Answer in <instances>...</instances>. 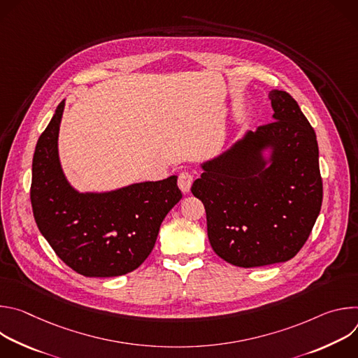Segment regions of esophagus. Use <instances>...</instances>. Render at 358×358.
<instances>
[{
	"label": "esophagus",
	"mask_w": 358,
	"mask_h": 358,
	"mask_svg": "<svg viewBox=\"0 0 358 358\" xmlns=\"http://www.w3.org/2000/svg\"><path fill=\"white\" fill-rule=\"evenodd\" d=\"M192 181H194V177H192L189 173H181V174L178 176V187H180V189H181L184 194L189 192L191 185H192Z\"/></svg>",
	"instance_id": "34e87169"
}]
</instances>
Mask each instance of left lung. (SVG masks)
<instances>
[{"instance_id": "8db88e82", "label": "left lung", "mask_w": 358, "mask_h": 358, "mask_svg": "<svg viewBox=\"0 0 358 358\" xmlns=\"http://www.w3.org/2000/svg\"><path fill=\"white\" fill-rule=\"evenodd\" d=\"M269 99L273 122L201 164L203 173L191 187L206 207L214 252L241 268L292 259L323 201L313 127L287 92L273 89Z\"/></svg>"}]
</instances>
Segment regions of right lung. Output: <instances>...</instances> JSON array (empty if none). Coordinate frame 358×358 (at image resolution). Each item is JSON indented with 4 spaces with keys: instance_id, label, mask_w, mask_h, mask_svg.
Listing matches in <instances>:
<instances>
[{
    "instance_id": "right-lung-1",
    "label": "right lung",
    "mask_w": 358,
    "mask_h": 358,
    "mask_svg": "<svg viewBox=\"0 0 358 358\" xmlns=\"http://www.w3.org/2000/svg\"><path fill=\"white\" fill-rule=\"evenodd\" d=\"M65 100L41 134L32 160L35 222L58 257L87 278L137 269L155 248L160 225L182 198L177 176L108 192H79L66 180L58 155Z\"/></svg>"
}]
</instances>
